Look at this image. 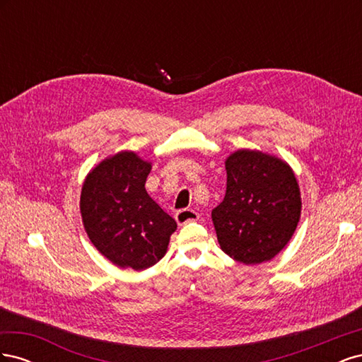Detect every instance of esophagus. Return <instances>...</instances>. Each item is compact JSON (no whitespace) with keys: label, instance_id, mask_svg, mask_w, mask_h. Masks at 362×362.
<instances>
[{"label":"esophagus","instance_id":"esophagus-1","mask_svg":"<svg viewBox=\"0 0 362 362\" xmlns=\"http://www.w3.org/2000/svg\"><path fill=\"white\" fill-rule=\"evenodd\" d=\"M175 218H177L178 225H185V223H189V222L198 221L199 213L196 211V210H192V208H184V210L177 211V214H175Z\"/></svg>","mask_w":362,"mask_h":362}]
</instances>
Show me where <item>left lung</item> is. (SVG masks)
I'll return each mask as SVG.
<instances>
[{"label": "left lung", "mask_w": 362, "mask_h": 362, "mask_svg": "<svg viewBox=\"0 0 362 362\" xmlns=\"http://www.w3.org/2000/svg\"><path fill=\"white\" fill-rule=\"evenodd\" d=\"M226 193L211 211L218 245L243 264H259L284 249L300 217V192L287 163L259 151L229 156Z\"/></svg>", "instance_id": "8db88e82"}]
</instances>
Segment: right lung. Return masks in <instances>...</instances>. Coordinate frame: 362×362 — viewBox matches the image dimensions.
<instances>
[{
  "instance_id": "add662e5",
  "label": "right lung",
  "mask_w": 362,
  "mask_h": 362,
  "mask_svg": "<svg viewBox=\"0 0 362 362\" xmlns=\"http://www.w3.org/2000/svg\"><path fill=\"white\" fill-rule=\"evenodd\" d=\"M149 172L151 163L124 151L98 164L83 184L80 210L86 233L119 267L154 266L177 229V222L146 193Z\"/></svg>"
}]
</instances>
